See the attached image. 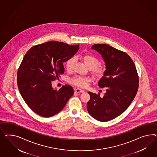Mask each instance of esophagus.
<instances>
[{"mask_svg": "<svg viewBox=\"0 0 157 157\" xmlns=\"http://www.w3.org/2000/svg\"><path fill=\"white\" fill-rule=\"evenodd\" d=\"M75 91L76 93H83L84 92V90H83L81 89H79V88H76L75 89Z\"/></svg>", "mask_w": 157, "mask_h": 157, "instance_id": "obj_1", "label": "esophagus"}]
</instances>
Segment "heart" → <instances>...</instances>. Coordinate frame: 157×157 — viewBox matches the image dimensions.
<instances>
[{
	"instance_id": "b5f03b06",
	"label": "heart",
	"mask_w": 157,
	"mask_h": 157,
	"mask_svg": "<svg viewBox=\"0 0 157 157\" xmlns=\"http://www.w3.org/2000/svg\"><path fill=\"white\" fill-rule=\"evenodd\" d=\"M82 58L84 60L86 64L91 68V71L94 75L98 78H101L103 76L105 72V68L102 66L99 65V60L95 56L89 54H86L84 55H81ZM76 61V57L72 56L69 58L65 62V68L66 70L70 72L73 69L74 63ZM92 80V78L90 76H81L76 75L71 79V82L73 85H76L81 87H86L90 82Z\"/></svg>"
}]
</instances>
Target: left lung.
I'll use <instances>...</instances> for the list:
<instances>
[{"label":"left lung","instance_id":"8db88e82","mask_svg":"<svg viewBox=\"0 0 157 157\" xmlns=\"http://www.w3.org/2000/svg\"><path fill=\"white\" fill-rule=\"evenodd\" d=\"M91 48L102 55L106 63L104 76L98 86L106 89L101 97L89 92L87 109L90 115L101 122H107L122 114L132 103L139 87L136 65L125 52L106 44H95Z\"/></svg>","mask_w":157,"mask_h":157}]
</instances>
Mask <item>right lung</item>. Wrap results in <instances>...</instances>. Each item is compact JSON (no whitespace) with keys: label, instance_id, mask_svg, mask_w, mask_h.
Masks as SVG:
<instances>
[{"label":"right lung","instance_id":"right-lung-1","mask_svg":"<svg viewBox=\"0 0 157 157\" xmlns=\"http://www.w3.org/2000/svg\"><path fill=\"white\" fill-rule=\"evenodd\" d=\"M79 44L51 40L32 47L17 73V84L26 104L36 114L50 117L63 109L74 94L71 86L54 89L51 82L64 72L63 62L76 54Z\"/></svg>","mask_w":157,"mask_h":157}]
</instances>
